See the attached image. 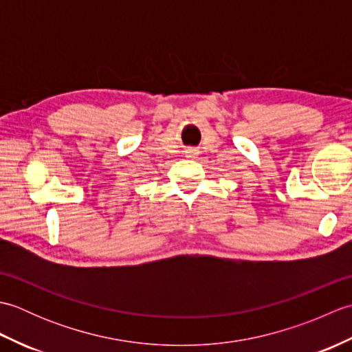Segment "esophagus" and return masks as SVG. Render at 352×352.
<instances>
[{
    "instance_id": "34e87169",
    "label": "esophagus",
    "mask_w": 352,
    "mask_h": 352,
    "mask_svg": "<svg viewBox=\"0 0 352 352\" xmlns=\"http://www.w3.org/2000/svg\"><path fill=\"white\" fill-rule=\"evenodd\" d=\"M197 154H198L197 149H186V151H184V155L188 157V159H195Z\"/></svg>"
}]
</instances>
